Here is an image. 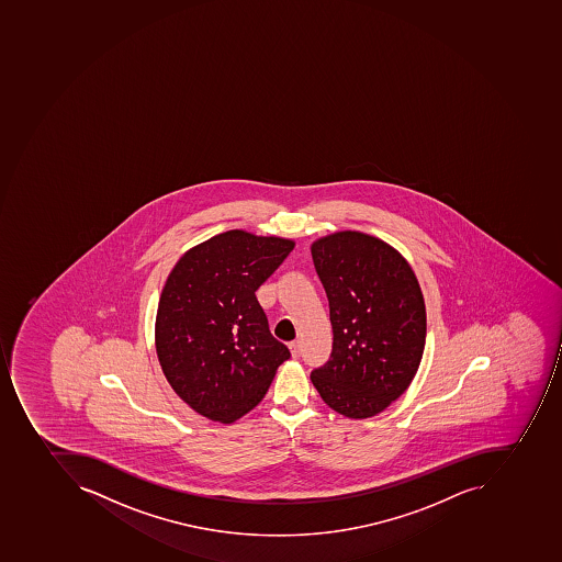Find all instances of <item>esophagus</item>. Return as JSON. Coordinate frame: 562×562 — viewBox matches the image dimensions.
<instances>
[{"instance_id": "esophagus-1", "label": "esophagus", "mask_w": 562, "mask_h": 562, "mask_svg": "<svg viewBox=\"0 0 562 562\" xmlns=\"http://www.w3.org/2000/svg\"><path fill=\"white\" fill-rule=\"evenodd\" d=\"M289 348H291L292 357L297 358L301 355V340H292L291 345H289Z\"/></svg>"}]
</instances>
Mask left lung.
I'll use <instances>...</instances> for the list:
<instances>
[{
  "label": "left lung",
  "instance_id": "left-lung-1",
  "mask_svg": "<svg viewBox=\"0 0 562 562\" xmlns=\"http://www.w3.org/2000/svg\"><path fill=\"white\" fill-rule=\"evenodd\" d=\"M327 292L333 352L312 372L337 414H381L414 381L426 346V304L408 261L361 232H336L312 246Z\"/></svg>",
  "mask_w": 562,
  "mask_h": 562
}]
</instances>
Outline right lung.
Returning a JSON list of instances; mask_svg holds the SVG:
<instances>
[{
	"mask_svg": "<svg viewBox=\"0 0 562 562\" xmlns=\"http://www.w3.org/2000/svg\"><path fill=\"white\" fill-rule=\"evenodd\" d=\"M292 249L289 238L229 229L187 250L166 280L157 358L175 393L214 423L255 408L291 358L271 336L256 291Z\"/></svg>",
	"mask_w": 562,
	"mask_h": 562,
	"instance_id": "1",
	"label": "right lung"
}]
</instances>
